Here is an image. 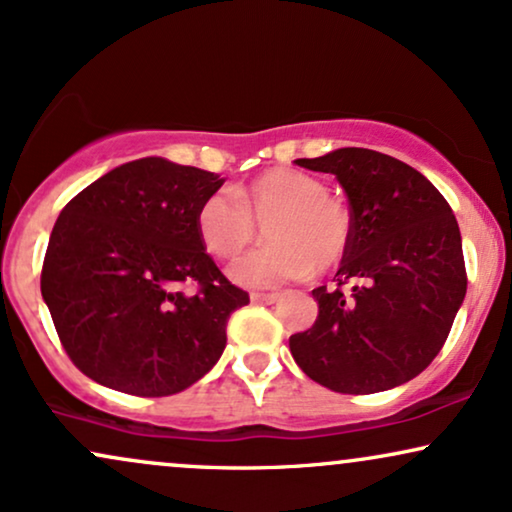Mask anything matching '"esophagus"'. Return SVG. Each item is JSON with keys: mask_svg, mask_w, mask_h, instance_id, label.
<instances>
[{"mask_svg": "<svg viewBox=\"0 0 512 512\" xmlns=\"http://www.w3.org/2000/svg\"><path fill=\"white\" fill-rule=\"evenodd\" d=\"M277 299H280V294L277 292H254L251 294V301H254V304H275Z\"/></svg>", "mask_w": 512, "mask_h": 512, "instance_id": "esophagus-1", "label": "esophagus"}]
</instances>
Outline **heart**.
Returning <instances> with one entry per match:
<instances>
[{"mask_svg": "<svg viewBox=\"0 0 512 512\" xmlns=\"http://www.w3.org/2000/svg\"><path fill=\"white\" fill-rule=\"evenodd\" d=\"M266 230L268 244L232 266L246 287H275L311 270L342 266L353 242L351 208L327 185L296 168H268L230 192L218 189L199 204L197 230L208 254L232 261Z\"/></svg>", "mask_w": 512, "mask_h": 512, "instance_id": "obj_1", "label": "heart"}]
</instances>
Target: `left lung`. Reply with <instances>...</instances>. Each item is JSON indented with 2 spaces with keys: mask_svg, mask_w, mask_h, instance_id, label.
I'll use <instances>...</instances> for the list:
<instances>
[{
  "mask_svg": "<svg viewBox=\"0 0 512 512\" xmlns=\"http://www.w3.org/2000/svg\"><path fill=\"white\" fill-rule=\"evenodd\" d=\"M294 163L337 175L353 216L337 287L313 289L318 320L289 337L296 365L337 394L413 380L441 351L468 289L449 201L408 163L372 149ZM349 281L354 287L342 290Z\"/></svg>",
  "mask_w": 512,
  "mask_h": 512,
  "instance_id": "1",
  "label": "left lung"
}]
</instances>
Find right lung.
Returning a JSON list of instances; mask_svg holds the SVG:
<instances>
[{
	"mask_svg": "<svg viewBox=\"0 0 512 512\" xmlns=\"http://www.w3.org/2000/svg\"><path fill=\"white\" fill-rule=\"evenodd\" d=\"M223 180L166 159L130 161L63 206L40 289L63 351L94 382L132 396L192 387L249 304L206 254L199 204Z\"/></svg>",
	"mask_w": 512,
	"mask_h": 512,
	"instance_id": "right-lung-1",
	"label": "right lung"
}]
</instances>
